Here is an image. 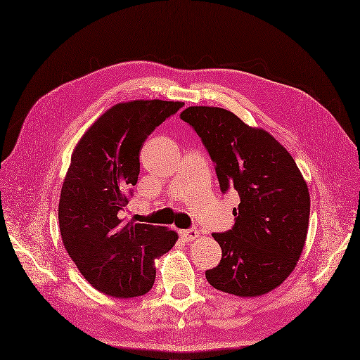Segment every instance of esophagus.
Here are the masks:
<instances>
[{"label": "esophagus", "mask_w": 360, "mask_h": 360, "mask_svg": "<svg viewBox=\"0 0 360 360\" xmlns=\"http://www.w3.org/2000/svg\"><path fill=\"white\" fill-rule=\"evenodd\" d=\"M200 236V231L197 229H188V230H181V237L185 242H193L195 238Z\"/></svg>", "instance_id": "34e87169"}]
</instances>
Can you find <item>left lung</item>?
<instances>
[{
    "label": "left lung",
    "instance_id": "1",
    "mask_svg": "<svg viewBox=\"0 0 360 360\" xmlns=\"http://www.w3.org/2000/svg\"><path fill=\"white\" fill-rule=\"evenodd\" d=\"M215 165L219 188H234V225L212 233L222 249L207 282L237 297L273 290L295 269L309 230L310 194L292 155L270 133L224 108L190 106L181 112Z\"/></svg>",
    "mask_w": 360,
    "mask_h": 360
}]
</instances>
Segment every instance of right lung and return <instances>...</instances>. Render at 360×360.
<instances>
[{"label": "right lung", "instance_id": "1", "mask_svg": "<svg viewBox=\"0 0 360 360\" xmlns=\"http://www.w3.org/2000/svg\"><path fill=\"white\" fill-rule=\"evenodd\" d=\"M182 106L158 99L114 105L84 133L71 157L59 200L62 240L86 281L110 297L150 292L154 259L178 240L175 231L124 222L122 214L138 182L143 142Z\"/></svg>", "mask_w": 360, "mask_h": 360}]
</instances>
